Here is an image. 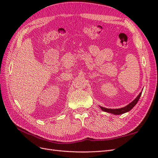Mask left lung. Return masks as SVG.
<instances>
[{
  "instance_id": "left-lung-1",
  "label": "left lung",
  "mask_w": 158,
  "mask_h": 158,
  "mask_svg": "<svg viewBox=\"0 0 158 158\" xmlns=\"http://www.w3.org/2000/svg\"><path fill=\"white\" fill-rule=\"evenodd\" d=\"M142 95V92H140L139 94V95H138V96L133 100V101L129 103L128 105H127V106L122 107V108H119V109H107V108H105L103 107L99 106L100 108H101L102 110L104 111L105 112H107V113H112L114 114H123L125 113L128 112L129 111H131V110L136 106V104L138 103V100H139L140 96Z\"/></svg>"
}]
</instances>
